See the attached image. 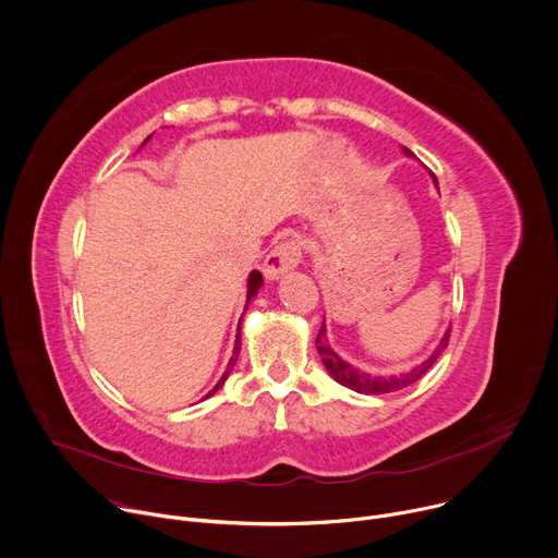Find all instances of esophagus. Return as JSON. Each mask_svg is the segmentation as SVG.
Segmentation results:
<instances>
[{"label":"esophagus","mask_w":558,"mask_h":558,"mask_svg":"<svg viewBox=\"0 0 558 558\" xmlns=\"http://www.w3.org/2000/svg\"><path fill=\"white\" fill-rule=\"evenodd\" d=\"M302 258V250L295 241H282L271 250V254L265 258V278L267 280H280L284 274H289L293 267H298Z\"/></svg>","instance_id":"obj_1"}]
</instances>
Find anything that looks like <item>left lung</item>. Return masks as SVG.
Returning a JSON list of instances; mask_svg holds the SVG:
<instances>
[{
  "label": "left lung",
  "mask_w": 558,
  "mask_h": 558,
  "mask_svg": "<svg viewBox=\"0 0 558 558\" xmlns=\"http://www.w3.org/2000/svg\"><path fill=\"white\" fill-rule=\"evenodd\" d=\"M402 151L409 156V158H415V154L409 149V147H402ZM433 183L437 187V179L433 177ZM448 338H450V327L446 329V333L441 336L439 344L433 349L430 357H426L422 364L400 373V375H371L366 371H360L357 366L349 364L347 360H342L329 344V336H327V325L323 320V327H320V333H317L315 338V349L317 353H320L323 357V364L327 368V373L342 386L360 392V395H384V392H395V390H402L411 384H415L417 379H422L428 368L437 362V357L441 355V351L448 347Z\"/></svg>",
  "instance_id": "left-lung-1"
}]
</instances>
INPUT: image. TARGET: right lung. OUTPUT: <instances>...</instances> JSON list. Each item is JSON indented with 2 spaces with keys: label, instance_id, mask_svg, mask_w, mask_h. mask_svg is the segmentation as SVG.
<instances>
[{
  "label": "right lung",
  "instance_id": "right-lung-1",
  "mask_svg": "<svg viewBox=\"0 0 558 558\" xmlns=\"http://www.w3.org/2000/svg\"><path fill=\"white\" fill-rule=\"evenodd\" d=\"M151 136H147L145 141H143V145L149 141ZM141 145V147H143ZM260 287H263V274L258 271V269H254L252 274H250V278H247V302H245V311L250 308V304H252V300L258 295V291H260ZM245 311H243V315H245ZM241 325H243V320L238 323V333H235V342H233V353H231V357H229V364H227V368H225V373H222V377L216 381V386L205 395V400L207 397H211L225 381H227V377H229V373L233 371V366H235V360H238V355H241Z\"/></svg>",
  "mask_w": 558,
  "mask_h": 558
}]
</instances>
